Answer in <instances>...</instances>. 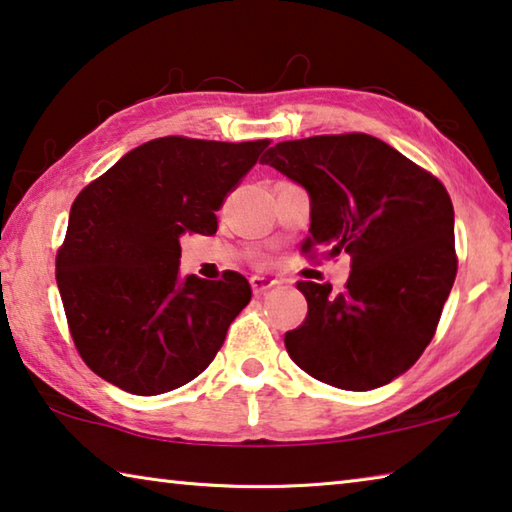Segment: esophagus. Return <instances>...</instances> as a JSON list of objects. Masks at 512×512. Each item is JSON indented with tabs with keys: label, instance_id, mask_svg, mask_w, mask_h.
I'll return each mask as SVG.
<instances>
[{
	"label": "esophagus",
	"instance_id": "34e87169",
	"mask_svg": "<svg viewBox=\"0 0 512 512\" xmlns=\"http://www.w3.org/2000/svg\"><path fill=\"white\" fill-rule=\"evenodd\" d=\"M275 284H280L275 277H264V275H253L250 277V287H253L255 293H264L268 289H273Z\"/></svg>",
	"mask_w": 512,
	"mask_h": 512
}]
</instances>
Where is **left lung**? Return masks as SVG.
<instances>
[{
    "label": "left lung",
    "mask_w": 512,
    "mask_h": 512,
    "mask_svg": "<svg viewBox=\"0 0 512 512\" xmlns=\"http://www.w3.org/2000/svg\"><path fill=\"white\" fill-rule=\"evenodd\" d=\"M311 198L302 253L350 255L345 291L300 280L307 318L284 334L289 357L318 381L372 391L400 377L436 334L454 287V207L445 185L366 133L314 135L268 149Z\"/></svg>",
    "instance_id": "obj_1"
}]
</instances>
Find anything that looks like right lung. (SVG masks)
Masks as SVG:
<instances>
[{
    "label": "right lung",
    "instance_id": "obj_1",
    "mask_svg": "<svg viewBox=\"0 0 512 512\" xmlns=\"http://www.w3.org/2000/svg\"><path fill=\"white\" fill-rule=\"evenodd\" d=\"M268 144L158 137L76 196L56 282L76 350L101 379L160 395L210 366L253 291L237 271L180 280V237L214 235Z\"/></svg>",
    "mask_w": 512,
    "mask_h": 512
}]
</instances>
